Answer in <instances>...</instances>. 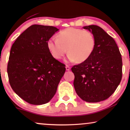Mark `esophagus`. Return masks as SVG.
Returning <instances> with one entry per match:
<instances>
[{
	"instance_id": "34e87169",
	"label": "esophagus",
	"mask_w": 130,
	"mask_h": 130,
	"mask_svg": "<svg viewBox=\"0 0 130 130\" xmlns=\"http://www.w3.org/2000/svg\"><path fill=\"white\" fill-rule=\"evenodd\" d=\"M66 69L67 71H69L70 70V67H69V66H66Z\"/></svg>"
}]
</instances>
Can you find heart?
<instances>
[{
    "label": "heart",
    "mask_w": 130,
    "mask_h": 130,
    "mask_svg": "<svg viewBox=\"0 0 130 130\" xmlns=\"http://www.w3.org/2000/svg\"><path fill=\"white\" fill-rule=\"evenodd\" d=\"M47 47L52 56L57 60L64 56L67 51L71 61L82 63L93 53L96 45L94 35L89 31L74 28L63 30L57 35V39L47 41Z\"/></svg>",
    "instance_id": "heart-1"
}]
</instances>
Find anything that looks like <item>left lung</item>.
Wrapping results in <instances>:
<instances>
[{
  "label": "left lung",
  "mask_w": 130,
  "mask_h": 130,
  "mask_svg": "<svg viewBox=\"0 0 130 130\" xmlns=\"http://www.w3.org/2000/svg\"><path fill=\"white\" fill-rule=\"evenodd\" d=\"M92 32L96 45L91 56L72 67L77 95L88 102L105 100L113 93L122 76L121 54L112 37L97 25L86 26Z\"/></svg>",
  "instance_id": "obj_1"
}]
</instances>
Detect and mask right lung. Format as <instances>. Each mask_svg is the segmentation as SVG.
<instances>
[{
	"mask_svg": "<svg viewBox=\"0 0 130 130\" xmlns=\"http://www.w3.org/2000/svg\"><path fill=\"white\" fill-rule=\"evenodd\" d=\"M58 30L32 25L12 44L7 68L9 82L13 91L30 104L48 102L65 73V65L53 57L47 45Z\"/></svg>",
	"mask_w": 130,
	"mask_h": 130,
	"instance_id": "1",
	"label": "right lung"
}]
</instances>
